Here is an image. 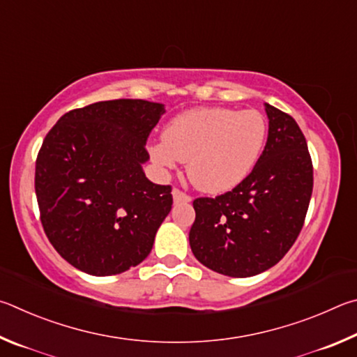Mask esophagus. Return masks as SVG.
Masks as SVG:
<instances>
[{
  "instance_id": "34e87169",
  "label": "esophagus",
  "mask_w": 357,
  "mask_h": 357,
  "mask_svg": "<svg viewBox=\"0 0 357 357\" xmlns=\"http://www.w3.org/2000/svg\"><path fill=\"white\" fill-rule=\"evenodd\" d=\"M172 196H174L175 204H186V202L191 201V196H188L186 192H183L182 190H178V188L172 190Z\"/></svg>"
}]
</instances>
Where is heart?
<instances>
[{
  "mask_svg": "<svg viewBox=\"0 0 357 357\" xmlns=\"http://www.w3.org/2000/svg\"><path fill=\"white\" fill-rule=\"evenodd\" d=\"M266 135L265 117L255 109L196 108L166 125L162 141L150 147V156L165 169L186 161L191 183L218 195L235 188L251 174Z\"/></svg>",
  "mask_w": 357,
  "mask_h": 357,
  "instance_id": "1",
  "label": "heart"
}]
</instances>
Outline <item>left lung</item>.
Instances as JSON below:
<instances>
[{"mask_svg":"<svg viewBox=\"0 0 357 357\" xmlns=\"http://www.w3.org/2000/svg\"><path fill=\"white\" fill-rule=\"evenodd\" d=\"M266 146L251 174L232 191L197 197L190 230L195 257L230 278L266 271L289 252L307 213L314 167L295 119L265 103Z\"/></svg>","mask_w":357,"mask_h":357,"instance_id":"left-lung-1","label":"left lung"}]
</instances>
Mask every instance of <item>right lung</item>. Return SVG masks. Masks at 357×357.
Here are the masks:
<instances>
[{"mask_svg": "<svg viewBox=\"0 0 357 357\" xmlns=\"http://www.w3.org/2000/svg\"><path fill=\"white\" fill-rule=\"evenodd\" d=\"M161 103L119 98L66 112L36 160V196L50 243L72 266L111 276L139 265L172 207L142 162Z\"/></svg>", "mask_w": 357, "mask_h": 357, "instance_id": "add662e5", "label": "right lung"}]
</instances>
